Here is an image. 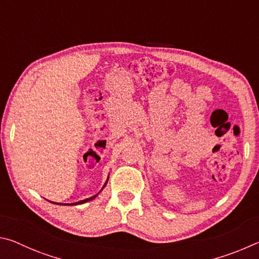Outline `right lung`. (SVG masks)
Listing matches in <instances>:
<instances>
[{"instance_id":"add662e5","label":"right lung","mask_w":259,"mask_h":259,"mask_svg":"<svg viewBox=\"0 0 259 259\" xmlns=\"http://www.w3.org/2000/svg\"><path fill=\"white\" fill-rule=\"evenodd\" d=\"M108 180H109V176H108V179H107V182H108ZM107 182L104 183V185H103V188L106 187V184H107ZM102 188V189H103ZM102 189H101V191H102ZM100 193V192H99ZM98 193V194H99ZM98 194H95V196H93V197H91V198H88V199H84V200H80V201H78V202H74V203H69V205H68V203H66V205H68V206H72V205H80V203H85V202H88V201H91V200H93V199L98 196ZM57 205H65V203H57Z\"/></svg>"}]
</instances>
